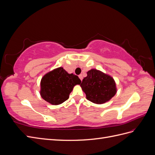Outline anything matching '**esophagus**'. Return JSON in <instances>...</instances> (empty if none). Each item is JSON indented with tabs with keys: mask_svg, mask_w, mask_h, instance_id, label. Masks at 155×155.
Masks as SVG:
<instances>
[{
	"mask_svg": "<svg viewBox=\"0 0 155 155\" xmlns=\"http://www.w3.org/2000/svg\"><path fill=\"white\" fill-rule=\"evenodd\" d=\"M79 79H81V81H82V79H83V76H82V74H80L79 76Z\"/></svg>",
	"mask_w": 155,
	"mask_h": 155,
	"instance_id": "esophagus-1",
	"label": "esophagus"
}]
</instances>
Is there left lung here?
I'll return each mask as SVG.
<instances>
[{
	"instance_id": "1",
	"label": "left lung",
	"mask_w": 155,
	"mask_h": 155,
	"mask_svg": "<svg viewBox=\"0 0 155 155\" xmlns=\"http://www.w3.org/2000/svg\"><path fill=\"white\" fill-rule=\"evenodd\" d=\"M81 87L85 93L88 100L96 104H102L109 101L116 93L114 79L96 69L87 72Z\"/></svg>"
}]
</instances>
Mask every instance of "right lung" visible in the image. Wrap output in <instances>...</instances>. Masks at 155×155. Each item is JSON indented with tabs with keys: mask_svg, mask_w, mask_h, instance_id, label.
<instances>
[{
	"mask_svg": "<svg viewBox=\"0 0 155 155\" xmlns=\"http://www.w3.org/2000/svg\"><path fill=\"white\" fill-rule=\"evenodd\" d=\"M81 82L78 76L68 74L63 67L55 68L41 79V96L51 104L59 105L68 99L74 87Z\"/></svg>",
	"mask_w": 155,
	"mask_h": 155,
	"instance_id": "right-lung-1",
	"label": "right lung"
}]
</instances>
